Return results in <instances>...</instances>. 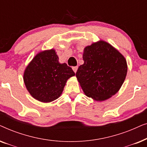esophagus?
<instances>
[{
  "instance_id": "obj_1",
  "label": "esophagus",
  "mask_w": 147,
  "mask_h": 147,
  "mask_svg": "<svg viewBox=\"0 0 147 147\" xmlns=\"http://www.w3.org/2000/svg\"><path fill=\"white\" fill-rule=\"evenodd\" d=\"M78 66H74V67H72V69H73L74 71L75 72V73H76V71H77V70H78Z\"/></svg>"
}]
</instances>
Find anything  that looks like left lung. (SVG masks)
I'll list each match as a JSON object with an SVG mask.
<instances>
[{
    "mask_svg": "<svg viewBox=\"0 0 147 147\" xmlns=\"http://www.w3.org/2000/svg\"><path fill=\"white\" fill-rule=\"evenodd\" d=\"M83 59L76 77L86 96L103 101L118 92L127 74L126 61L119 51L100 41L84 49Z\"/></svg>",
    "mask_w": 147,
    "mask_h": 147,
    "instance_id": "obj_1",
    "label": "left lung"
}]
</instances>
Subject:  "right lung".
<instances>
[{"instance_id":"right-lung-1","label":"right lung","mask_w":147,"mask_h":147,"mask_svg":"<svg viewBox=\"0 0 147 147\" xmlns=\"http://www.w3.org/2000/svg\"><path fill=\"white\" fill-rule=\"evenodd\" d=\"M75 73L66 63H59L55 50L38 53L26 68L24 82L31 95L42 102H50L61 95L66 82Z\"/></svg>"}]
</instances>
